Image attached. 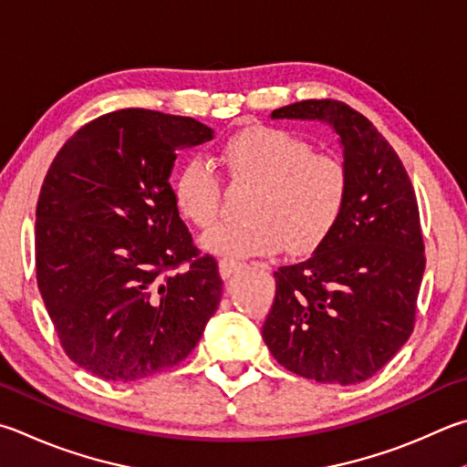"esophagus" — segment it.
Here are the masks:
<instances>
[{"mask_svg": "<svg viewBox=\"0 0 467 467\" xmlns=\"http://www.w3.org/2000/svg\"><path fill=\"white\" fill-rule=\"evenodd\" d=\"M218 269H220V275H223V279H228L233 274H236V271L243 269V263L231 261V259H223V261H220Z\"/></svg>", "mask_w": 467, "mask_h": 467, "instance_id": "1", "label": "esophagus"}]
</instances>
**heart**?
<instances>
[{"instance_id":"obj_1","label":"heart","mask_w":467,"mask_h":467,"mask_svg":"<svg viewBox=\"0 0 467 467\" xmlns=\"http://www.w3.org/2000/svg\"><path fill=\"white\" fill-rule=\"evenodd\" d=\"M216 161L234 182L255 188L249 223L216 226L202 247L226 259L271 255L285 247L292 255L315 251L335 231L349 200V171L341 159L315 152L308 140L274 126H249L228 137ZM182 214L200 228L216 223L220 180L202 159L182 165L173 182Z\"/></svg>"}]
</instances>
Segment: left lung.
Here are the masks:
<instances>
[{
    "label": "left lung",
    "instance_id": "8db88e82",
    "mask_svg": "<svg viewBox=\"0 0 467 467\" xmlns=\"http://www.w3.org/2000/svg\"><path fill=\"white\" fill-rule=\"evenodd\" d=\"M338 134L349 200L312 255L275 271L263 341L277 363L322 384H359L409 341L425 274L419 204L400 157L366 116L337 99L277 108Z\"/></svg>",
    "mask_w": 467,
    "mask_h": 467
}]
</instances>
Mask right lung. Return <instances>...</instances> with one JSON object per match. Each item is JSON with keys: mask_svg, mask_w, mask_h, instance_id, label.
<instances>
[{"mask_svg": "<svg viewBox=\"0 0 467 467\" xmlns=\"http://www.w3.org/2000/svg\"><path fill=\"white\" fill-rule=\"evenodd\" d=\"M214 139L193 118L129 108L57 152L36 206V279L65 353L134 381L198 345L223 279L200 255L169 185L177 152Z\"/></svg>", "mask_w": 467, "mask_h": 467, "instance_id": "add662e5", "label": "right lung"}]
</instances>
